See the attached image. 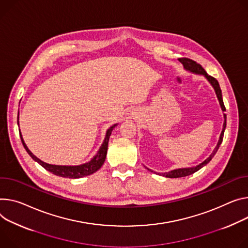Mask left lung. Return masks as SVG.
Returning a JSON list of instances; mask_svg holds the SVG:
<instances>
[{
  "label": "left lung",
  "mask_w": 248,
  "mask_h": 248,
  "mask_svg": "<svg viewBox=\"0 0 248 248\" xmlns=\"http://www.w3.org/2000/svg\"><path fill=\"white\" fill-rule=\"evenodd\" d=\"M179 61L183 64L184 68H185L186 70L191 71V72H193V73H195V74H198V75H202V76H205V77L208 79V81L211 83V85H212V86L214 87V89H215L217 97V99H218V102H219V105H220V108H221L222 111H226V107H224L223 101H222L221 90H220V88H219V84H218L217 80L216 78L210 76V75L205 71V69L202 68V67L199 63H197L196 61H194V60H192V59H189V58H179ZM223 118H224V122H223V126H222V130H221V133H220V136H219L218 142H217V146L215 147L214 151L212 152V154L208 157V158H207L205 161H202V163H200L199 165L194 166V167L179 168V169L172 170V171H170V172H166V173H156V174H158V175H160V176H165V177H167V178H180V177L189 176V175H191V174L197 172L198 170H200L201 168H202L205 165H207V164L212 160V158L215 156V154L217 153V151L219 145H220L221 142H222L224 129H226V126H227V115H226V114H223ZM147 169H148V168H147ZM148 170L151 171V172H153V171L150 170V169H148ZM154 173H155V172H154Z\"/></svg>",
  "instance_id": "obj_1"
}]
</instances>
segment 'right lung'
I'll use <instances>...</instances> for the list:
<instances>
[{
  "label": "right lung",
  "instance_id": "right-lung-1",
  "mask_svg": "<svg viewBox=\"0 0 248 248\" xmlns=\"http://www.w3.org/2000/svg\"><path fill=\"white\" fill-rule=\"evenodd\" d=\"M17 124H18V115H17ZM117 124L111 125L106 133V138L105 140L102 144V146L100 147L98 153L93 157V158L90 160L87 163L81 164V165H77V166H62V165H52V164H48L41 161L40 159H38L36 156H34L31 151L28 148V146L26 145L24 140H22L21 134L19 132L20 136V140L22 144H24L26 150L28 151V153L31 155V158L33 160H35L37 163H39L43 168H46L47 171L51 172L52 174L56 175V176H60V177H64V178H71V179H77V178H82L84 176H88L91 175L93 173H95L96 171H98L102 165L105 162L106 156H107V150H108V140L110 137V133L112 131V129L115 128Z\"/></svg>",
  "mask_w": 248,
  "mask_h": 248
}]
</instances>
